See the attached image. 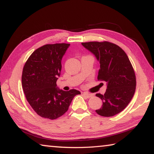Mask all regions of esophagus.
I'll return each instance as SVG.
<instances>
[{
    "label": "esophagus",
    "mask_w": 154,
    "mask_h": 154,
    "mask_svg": "<svg viewBox=\"0 0 154 154\" xmlns=\"http://www.w3.org/2000/svg\"><path fill=\"white\" fill-rule=\"evenodd\" d=\"M83 94L84 95V96H85V97H87L88 98H90L92 97V96H93V94H90V93L86 92H83Z\"/></svg>",
    "instance_id": "1"
}]
</instances>
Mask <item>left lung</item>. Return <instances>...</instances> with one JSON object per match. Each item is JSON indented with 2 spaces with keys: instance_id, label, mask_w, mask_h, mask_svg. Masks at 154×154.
<instances>
[{
  "instance_id": "1",
  "label": "left lung",
  "mask_w": 154,
  "mask_h": 154,
  "mask_svg": "<svg viewBox=\"0 0 154 154\" xmlns=\"http://www.w3.org/2000/svg\"><path fill=\"white\" fill-rule=\"evenodd\" d=\"M95 56L100 63L98 79L106 83L105 94H96L103 100L101 108L96 110L103 117H112L126 107L136 89V76L125 51L108 41L82 43Z\"/></svg>"
}]
</instances>
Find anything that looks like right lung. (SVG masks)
Here are the masks:
<instances>
[{
    "instance_id": "right-lung-1",
    "label": "right lung",
    "mask_w": 154,
    "mask_h": 154,
    "mask_svg": "<svg viewBox=\"0 0 154 154\" xmlns=\"http://www.w3.org/2000/svg\"><path fill=\"white\" fill-rule=\"evenodd\" d=\"M70 44H47L33 52L23 69L22 89L28 103L38 116L55 119L69 109L72 99L81 92L64 91L56 85L61 61Z\"/></svg>"
}]
</instances>
